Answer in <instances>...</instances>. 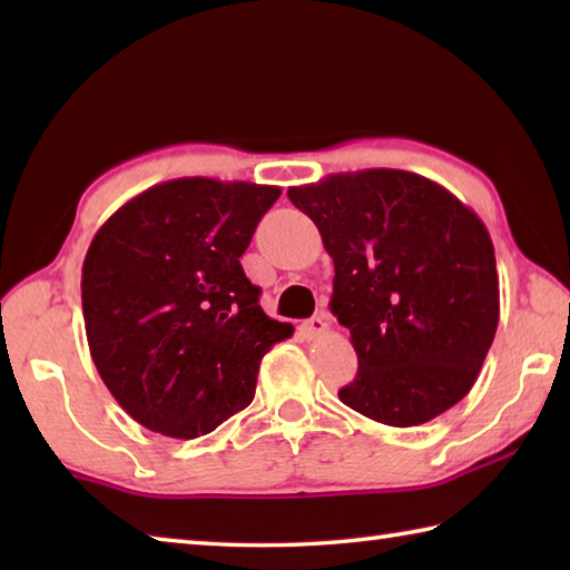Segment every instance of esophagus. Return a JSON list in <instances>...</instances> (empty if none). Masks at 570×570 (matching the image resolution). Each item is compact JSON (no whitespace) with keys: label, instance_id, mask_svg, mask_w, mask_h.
Masks as SVG:
<instances>
[{"label":"esophagus","instance_id":"esophagus-1","mask_svg":"<svg viewBox=\"0 0 570 570\" xmlns=\"http://www.w3.org/2000/svg\"><path fill=\"white\" fill-rule=\"evenodd\" d=\"M304 334L308 336V340H320V336H324L326 332H330V316L326 314H314L312 320L304 322Z\"/></svg>","mask_w":570,"mask_h":570}]
</instances>
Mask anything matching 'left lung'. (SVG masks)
Here are the masks:
<instances>
[{
    "label": "left lung",
    "mask_w": 570,
    "mask_h": 570,
    "mask_svg": "<svg viewBox=\"0 0 570 570\" xmlns=\"http://www.w3.org/2000/svg\"><path fill=\"white\" fill-rule=\"evenodd\" d=\"M334 262L332 314L360 360L346 407L414 428L470 392L495 340L500 288L482 220L407 170L334 173L288 188Z\"/></svg>",
    "instance_id": "left-lung-1"
}]
</instances>
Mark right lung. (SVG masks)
Instances as JSON below:
<instances>
[{
    "mask_svg": "<svg viewBox=\"0 0 570 570\" xmlns=\"http://www.w3.org/2000/svg\"><path fill=\"white\" fill-rule=\"evenodd\" d=\"M276 186L158 183L105 220L82 314L105 387L142 428L193 440L248 407L262 356L294 326L264 314L238 258Z\"/></svg>",
    "mask_w": 570,
    "mask_h": 570,
    "instance_id": "right-lung-1",
    "label": "right lung"
}]
</instances>
